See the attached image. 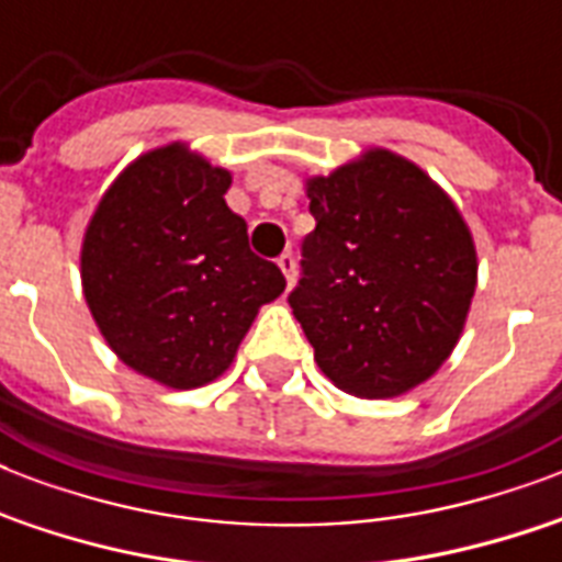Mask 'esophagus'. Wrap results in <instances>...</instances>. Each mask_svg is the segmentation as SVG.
<instances>
[{"label": "esophagus", "mask_w": 562, "mask_h": 562, "mask_svg": "<svg viewBox=\"0 0 562 562\" xmlns=\"http://www.w3.org/2000/svg\"><path fill=\"white\" fill-rule=\"evenodd\" d=\"M277 265H280V271L285 273V282H294V277H297V259H294V254L291 250H285V254L277 259Z\"/></svg>", "instance_id": "esophagus-1"}]
</instances>
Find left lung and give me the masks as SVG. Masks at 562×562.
<instances>
[{
	"label": "left lung",
	"mask_w": 562,
	"mask_h": 562,
	"mask_svg": "<svg viewBox=\"0 0 562 562\" xmlns=\"http://www.w3.org/2000/svg\"><path fill=\"white\" fill-rule=\"evenodd\" d=\"M315 229L289 294L317 368L361 400L435 375L475 294V245L452 198L400 154L373 148L306 180Z\"/></svg>",
	"instance_id": "left-lung-1"
}]
</instances>
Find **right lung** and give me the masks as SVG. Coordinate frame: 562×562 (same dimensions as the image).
<instances>
[{
    "instance_id": "right-lung-1",
    "label": "right lung",
    "mask_w": 562,
    "mask_h": 562,
    "mask_svg": "<svg viewBox=\"0 0 562 562\" xmlns=\"http://www.w3.org/2000/svg\"><path fill=\"white\" fill-rule=\"evenodd\" d=\"M229 171L183 143L136 157L99 201L81 247L83 297L127 368L178 391L233 364L285 277L247 245Z\"/></svg>"
}]
</instances>
